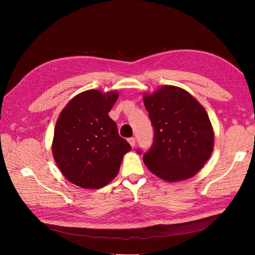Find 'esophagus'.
I'll return each instance as SVG.
<instances>
[{"mask_svg":"<svg viewBox=\"0 0 255 255\" xmlns=\"http://www.w3.org/2000/svg\"><path fill=\"white\" fill-rule=\"evenodd\" d=\"M128 142L130 143L131 148H134V146H135V138H134V137H130V138H128Z\"/></svg>","mask_w":255,"mask_h":255,"instance_id":"obj_1","label":"esophagus"}]
</instances>
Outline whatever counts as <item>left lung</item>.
<instances>
[{
  "label": "left lung",
  "mask_w": 255,
  "mask_h": 255,
  "mask_svg": "<svg viewBox=\"0 0 255 255\" xmlns=\"http://www.w3.org/2000/svg\"><path fill=\"white\" fill-rule=\"evenodd\" d=\"M142 99L154 127L152 148L142 157L144 164L167 182L192 178L214 149V130L204 106L175 86L144 93Z\"/></svg>",
  "instance_id": "8db88e82"
}]
</instances>
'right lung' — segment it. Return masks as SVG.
Here are the masks:
<instances>
[{
    "label": "right lung",
    "mask_w": 255,
    "mask_h": 255,
    "mask_svg": "<svg viewBox=\"0 0 255 255\" xmlns=\"http://www.w3.org/2000/svg\"><path fill=\"white\" fill-rule=\"evenodd\" d=\"M119 93L88 90L74 96L61 112L51 152L63 176L86 189L112 182L130 144L119 135L109 112Z\"/></svg>",
    "instance_id": "right-lung-1"
}]
</instances>
